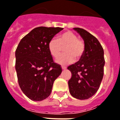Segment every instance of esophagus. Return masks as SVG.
Wrapping results in <instances>:
<instances>
[{
  "label": "esophagus",
  "instance_id": "34e87169",
  "mask_svg": "<svg viewBox=\"0 0 120 120\" xmlns=\"http://www.w3.org/2000/svg\"><path fill=\"white\" fill-rule=\"evenodd\" d=\"M62 70H65V69L67 68V67H65V66H62Z\"/></svg>",
  "mask_w": 120,
  "mask_h": 120
}]
</instances>
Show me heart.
Here are the masks:
<instances>
[{"label": "heart", "mask_w": 120, "mask_h": 120, "mask_svg": "<svg viewBox=\"0 0 120 120\" xmlns=\"http://www.w3.org/2000/svg\"><path fill=\"white\" fill-rule=\"evenodd\" d=\"M64 49L65 54L58 57L56 62L61 65H66L73 62L74 58L78 60L83 55L85 44L82 40L78 39L76 34L71 31L62 33L58 39L52 38L49 43V50L54 58H57Z\"/></svg>", "instance_id": "1"}]
</instances>
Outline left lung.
I'll use <instances>...</instances> for the list:
<instances>
[{"mask_svg": "<svg viewBox=\"0 0 120 120\" xmlns=\"http://www.w3.org/2000/svg\"><path fill=\"white\" fill-rule=\"evenodd\" d=\"M73 29L84 40L85 50L78 62L68 67L72 75L68 87L73 97L85 100L97 92L102 82L105 65L104 49L90 33L82 28Z\"/></svg>", "mask_w": 120, "mask_h": 120, "instance_id": "left-lung-1", "label": "left lung"}]
</instances>
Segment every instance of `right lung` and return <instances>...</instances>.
I'll return each mask as SVG.
<instances>
[{"mask_svg":"<svg viewBox=\"0 0 120 120\" xmlns=\"http://www.w3.org/2000/svg\"><path fill=\"white\" fill-rule=\"evenodd\" d=\"M63 28L40 26L20 41L15 52V69L21 90L32 101H41L50 95L54 81L62 70L53 62L49 43Z\"/></svg>","mask_w":120,"mask_h":120,"instance_id":"1","label":"right lung"}]
</instances>
